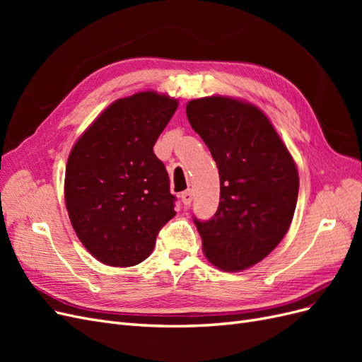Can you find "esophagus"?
<instances>
[{
    "label": "esophagus",
    "mask_w": 362,
    "mask_h": 362,
    "mask_svg": "<svg viewBox=\"0 0 362 362\" xmlns=\"http://www.w3.org/2000/svg\"><path fill=\"white\" fill-rule=\"evenodd\" d=\"M181 201L184 205H190L193 201V192L192 190H185L181 193Z\"/></svg>",
    "instance_id": "obj_1"
}]
</instances>
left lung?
I'll return each instance as SVG.
<instances>
[{"mask_svg":"<svg viewBox=\"0 0 362 362\" xmlns=\"http://www.w3.org/2000/svg\"><path fill=\"white\" fill-rule=\"evenodd\" d=\"M192 128L217 164L221 201L208 221L193 216L205 257L225 272L266 258L287 234L299 193L288 149L255 105L225 96L185 107Z\"/></svg>","mask_w":362,"mask_h":362,"instance_id":"left-lung-1","label":"left lung"}]
</instances>
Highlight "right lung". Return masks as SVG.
<instances>
[{
    "label": "right lung",
    "mask_w": 362,
    "mask_h": 362,
    "mask_svg": "<svg viewBox=\"0 0 362 362\" xmlns=\"http://www.w3.org/2000/svg\"><path fill=\"white\" fill-rule=\"evenodd\" d=\"M177 107V100L156 92L117 100L71 151L64 177L71 223L107 266H136L148 258L175 216L169 175L152 148Z\"/></svg>",
    "instance_id": "obj_1"
}]
</instances>
